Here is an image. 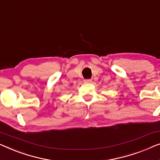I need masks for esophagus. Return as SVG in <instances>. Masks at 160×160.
I'll use <instances>...</instances> for the list:
<instances>
[{"instance_id": "esophagus-1", "label": "esophagus", "mask_w": 160, "mask_h": 160, "mask_svg": "<svg viewBox=\"0 0 160 160\" xmlns=\"http://www.w3.org/2000/svg\"><path fill=\"white\" fill-rule=\"evenodd\" d=\"M84 82L85 84H90V83L92 82V79H85L84 81Z\"/></svg>"}]
</instances>
